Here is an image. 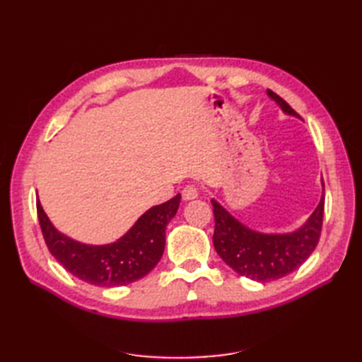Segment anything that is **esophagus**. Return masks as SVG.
<instances>
[{"label": "esophagus", "instance_id": "obj_1", "mask_svg": "<svg viewBox=\"0 0 362 362\" xmlns=\"http://www.w3.org/2000/svg\"><path fill=\"white\" fill-rule=\"evenodd\" d=\"M197 196H199V189L194 185H187L182 189L183 201H193V199H196Z\"/></svg>", "mask_w": 362, "mask_h": 362}]
</instances>
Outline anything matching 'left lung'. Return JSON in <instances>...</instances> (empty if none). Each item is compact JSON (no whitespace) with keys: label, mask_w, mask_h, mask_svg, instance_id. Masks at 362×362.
I'll use <instances>...</instances> for the list:
<instances>
[{"label":"left lung","mask_w":362,"mask_h":362,"mask_svg":"<svg viewBox=\"0 0 362 362\" xmlns=\"http://www.w3.org/2000/svg\"><path fill=\"white\" fill-rule=\"evenodd\" d=\"M267 96L292 117H298L296 110L272 90ZM324 187V180H322ZM213 204L214 233L213 244L218 255L236 274L255 281H272L302 266L316 249L324 219V194L320 202L305 224L291 233H259L245 227L235 219L216 201Z\"/></svg>","instance_id":"left-lung-1"}]
</instances>
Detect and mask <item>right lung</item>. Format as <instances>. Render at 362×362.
Instances as JSON below:
<instances>
[{"mask_svg": "<svg viewBox=\"0 0 362 362\" xmlns=\"http://www.w3.org/2000/svg\"><path fill=\"white\" fill-rule=\"evenodd\" d=\"M180 204V194L152 206L118 241L90 245L71 240L51 224L37 201L40 228L51 255L68 272L82 281L101 288L124 286L148 275L157 266L165 250L166 226Z\"/></svg>", "mask_w": 362, "mask_h": 362, "instance_id": "right-lung-1", "label": "right lung"}]
</instances>
